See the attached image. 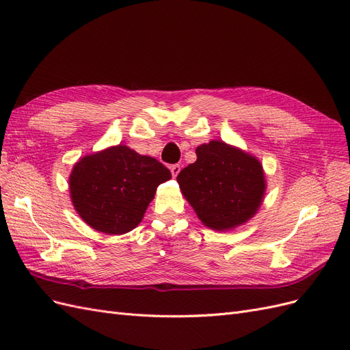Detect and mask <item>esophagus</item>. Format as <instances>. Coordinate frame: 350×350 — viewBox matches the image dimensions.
I'll use <instances>...</instances> for the list:
<instances>
[{
  "label": "esophagus",
  "instance_id": "esophagus-1",
  "mask_svg": "<svg viewBox=\"0 0 350 350\" xmlns=\"http://www.w3.org/2000/svg\"><path fill=\"white\" fill-rule=\"evenodd\" d=\"M169 169H171V172H172V176L174 178H176L178 176V174L179 172H181V165H171V167H169Z\"/></svg>",
  "mask_w": 350,
  "mask_h": 350
}]
</instances>
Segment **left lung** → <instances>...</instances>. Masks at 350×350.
Segmentation results:
<instances>
[{
    "label": "left lung",
    "instance_id": "1",
    "mask_svg": "<svg viewBox=\"0 0 350 350\" xmlns=\"http://www.w3.org/2000/svg\"><path fill=\"white\" fill-rule=\"evenodd\" d=\"M196 154L176 181L201 224L224 232L256 216L267 188L258 159L221 140L200 144Z\"/></svg>",
    "mask_w": 350,
    "mask_h": 350
}]
</instances>
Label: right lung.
Masks as SVG:
<instances>
[{"label":"right lung","mask_w":350,"mask_h":350,"mask_svg":"<svg viewBox=\"0 0 350 350\" xmlns=\"http://www.w3.org/2000/svg\"><path fill=\"white\" fill-rule=\"evenodd\" d=\"M166 166L129 146L83 156L68 178L77 215L98 232L122 235L139 226L156 189L171 179Z\"/></svg>","instance_id":"1"}]
</instances>
